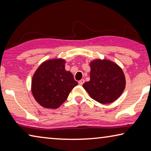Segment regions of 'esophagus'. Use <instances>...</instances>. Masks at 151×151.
Listing matches in <instances>:
<instances>
[{"label": "esophagus", "instance_id": "obj_1", "mask_svg": "<svg viewBox=\"0 0 151 151\" xmlns=\"http://www.w3.org/2000/svg\"><path fill=\"white\" fill-rule=\"evenodd\" d=\"M84 83H85V80L84 79H81V81H78V84H79L80 85H83V84Z\"/></svg>", "mask_w": 151, "mask_h": 151}]
</instances>
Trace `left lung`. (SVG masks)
<instances>
[{
    "mask_svg": "<svg viewBox=\"0 0 151 151\" xmlns=\"http://www.w3.org/2000/svg\"><path fill=\"white\" fill-rule=\"evenodd\" d=\"M90 81L83 85L93 99L101 104L116 101L126 87L122 69L107 59H95L90 62Z\"/></svg>",
    "mask_w": 151,
    "mask_h": 151,
    "instance_id": "left-lung-1",
    "label": "left lung"
}]
</instances>
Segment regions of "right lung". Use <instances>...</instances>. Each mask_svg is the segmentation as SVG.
Here are the masks:
<instances>
[{"label":"right lung","instance_id":"add662e5","mask_svg":"<svg viewBox=\"0 0 151 151\" xmlns=\"http://www.w3.org/2000/svg\"><path fill=\"white\" fill-rule=\"evenodd\" d=\"M66 60L52 58L42 63L33 74L31 90L40 106L57 109L66 101L72 89L78 85L73 74L65 70Z\"/></svg>","mask_w":151,"mask_h":151}]
</instances>
